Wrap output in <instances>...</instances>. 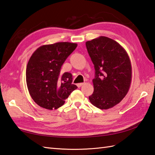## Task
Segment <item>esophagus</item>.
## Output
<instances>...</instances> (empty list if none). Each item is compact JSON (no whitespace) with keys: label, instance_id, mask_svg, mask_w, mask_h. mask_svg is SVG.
Wrapping results in <instances>:
<instances>
[{"label":"esophagus","instance_id":"obj_1","mask_svg":"<svg viewBox=\"0 0 155 155\" xmlns=\"http://www.w3.org/2000/svg\"><path fill=\"white\" fill-rule=\"evenodd\" d=\"M84 84V83H78V84H77V86H78V87H81L83 86V85Z\"/></svg>","mask_w":155,"mask_h":155}]
</instances>
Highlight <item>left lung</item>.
<instances>
[{
	"instance_id": "1",
	"label": "left lung",
	"mask_w": 155,
	"mask_h": 155,
	"mask_svg": "<svg viewBox=\"0 0 155 155\" xmlns=\"http://www.w3.org/2000/svg\"><path fill=\"white\" fill-rule=\"evenodd\" d=\"M86 47L95 69L94 92L89 101L100 109H108L119 103L129 90L130 58L119 43L103 36L86 42Z\"/></svg>"
}]
</instances>
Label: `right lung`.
<instances>
[{
    "instance_id": "right-lung-1",
    "label": "right lung",
    "mask_w": 155,
    "mask_h": 155,
    "mask_svg": "<svg viewBox=\"0 0 155 155\" xmlns=\"http://www.w3.org/2000/svg\"><path fill=\"white\" fill-rule=\"evenodd\" d=\"M77 47V43L57 42L42 45L32 54L27 66L26 81L29 94L38 106L57 109L77 88L72 84L71 73L61 72L62 65Z\"/></svg>"
}]
</instances>
